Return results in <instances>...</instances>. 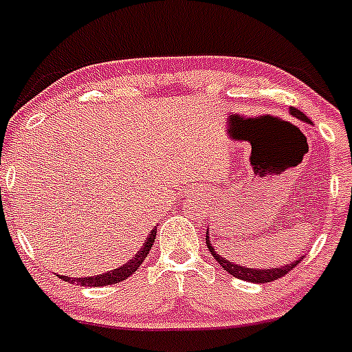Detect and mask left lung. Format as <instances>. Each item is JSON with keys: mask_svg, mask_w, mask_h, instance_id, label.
<instances>
[{"mask_svg": "<svg viewBox=\"0 0 352 352\" xmlns=\"http://www.w3.org/2000/svg\"><path fill=\"white\" fill-rule=\"evenodd\" d=\"M290 112L294 114L295 118H299V120L309 121L308 118L304 116L302 112L299 111V109L292 107ZM206 245H208V249L211 250V254L214 256V259L220 263L223 270L229 272L232 277H238V279H243V281H249V283H272V281H276V279H281V277H285L288 272L294 270V268L300 263V259H299V261H294V263H290V265H286V267H281V268H272V270L270 268H267V270H252V268L238 267V265H234V263H231L229 259H226V258H220V256L214 252V249L211 247V243H209L208 232H206Z\"/></svg>", "mask_w": 352, "mask_h": 352, "instance_id": "1", "label": "left lung"}]
</instances>
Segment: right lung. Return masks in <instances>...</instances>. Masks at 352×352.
Returning <instances> with one entry per match:
<instances>
[{
  "label": "right lung",
  "mask_w": 352,
  "mask_h": 352,
  "mask_svg": "<svg viewBox=\"0 0 352 352\" xmlns=\"http://www.w3.org/2000/svg\"><path fill=\"white\" fill-rule=\"evenodd\" d=\"M155 232H157V229H152V232H150L148 238L144 240V245L141 247L140 252L135 254V258H132L126 265L116 268V270L107 272V274H100V276L80 277V279H76V283L82 286H107V285H116V283L120 281H125L126 277H131L132 274L141 267V263H143L144 258L148 256L150 249H152V245H153V240H155ZM62 279L71 281L69 277L66 276H62ZM73 281H75V279H73Z\"/></svg>",
  "instance_id": "right-lung-1"
}]
</instances>
